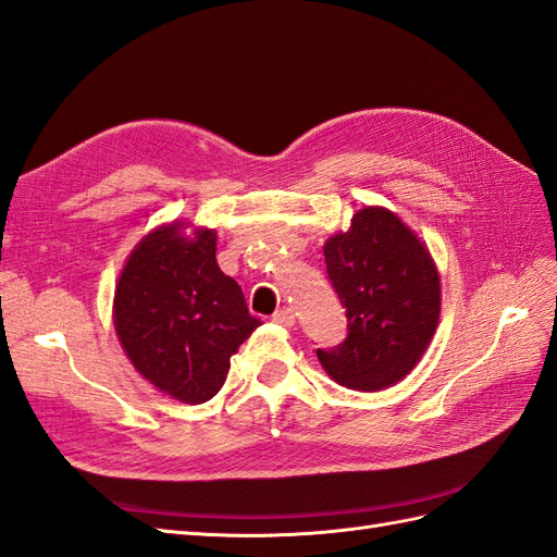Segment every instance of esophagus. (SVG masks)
Returning <instances> with one entry per match:
<instances>
[{"label":"esophagus","mask_w":557,"mask_h":557,"mask_svg":"<svg viewBox=\"0 0 557 557\" xmlns=\"http://www.w3.org/2000/svg\"><path fill=\"white\" fill-rule=\"evenodd\" d=\"M273 322L280 324V326H284V329H292L294 322H296L294 310H292V308H280V310L273 314Z\"/></svg>","instance_id":"esophagus-1"}]
</instances>
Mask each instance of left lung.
<instances>
[{"mask_svg":"<svg viewBox=\"0 0 557 557\" xmlns=\"http://www.w3.org/2000/svg\"><path fill=\"white\" fill-rule=\"evenodd\" d=\"M324 261L347 317V338L317 349L324 371L357 392L401 383L441 314V277L426 245L392 210L367 205L324 243Z\"/></svg>","mask_w":557,"mask_h":557,"instance_id":"left-lung-1","label":"left lung"}]
</instances>
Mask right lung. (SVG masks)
<instances>
[{
    "instance_id": "right-lung-1",
    "label": "right lung",
    "mask_w": 557,
    "mask_h": 557,
    "mask_svg": "<svg viewBox=\"0 0 557 557\" xmlns=\"http://www.w3.org/2000/svg\"><path fill=\"white\" fill-rule=\"evenodd\" d=\"M186 231V221H172L137 243L116 280L114 326L141 377L172 399L205 404L261 322L240 284L221 273L216 231Z\"/></svg>"
}]
</instances>
